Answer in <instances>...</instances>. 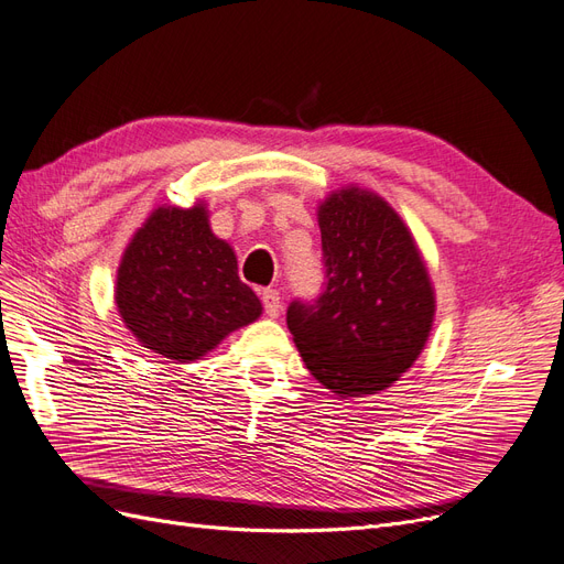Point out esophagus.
<instances>
[{
    "label": "esophagus",
    "instance_id": "34e87169",
    "mask_svg": "<svg viewBox=\"0 0 564 564\" xmlns=\"http://www.w3.org/2000/svg\"><path fill=\"white\" fill-rule=\"evenodd\" d=\"M260 297H262V306H264V311H267V316L276 318L279 311H281V295H279V290L264 288L262 293H260Z\"/></svg>",
    "mask_w": 564,
    "mask_h": 564
}]
</instances>
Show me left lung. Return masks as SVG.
Masks as SVG:
<instances>
[{
    "mask_svg": "<svg viewBox=\"0 0 564 564\" xmlns=\"http://www.w3.org/2000/svg\"><path fill=\"white\" fill-rule=\"evenodd\" d=\"M325 283L293 300L288 329L314 377L341 398L388 388L430 337L434 293L413 237L379 195L346 187L318 212Z\"/></svg>",
    "mask_w": 564,
    "mask_h": 564,
    "instance_id": "left-lung-1",
    "label": "left lung"
}]
</instances>
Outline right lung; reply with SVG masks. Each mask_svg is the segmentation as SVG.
Masks as SVG:
<instances>
[{
    "label": "right lung",
    "mask_w": 564,
    "mask_h": 564,
    "mask_svg": "<svg viewBox=\"0 0 564 564\" xmlns=\"http://www.w3.org/2000/svg\"><path fill=\"white\" fill-rule=\"evenodd\" d=\"M116 304L132 335L160 356L187 362L262 314L204 206H160L124 250Z\"/></svg>",
    "instance_id": "right-lung-1"
}]
</instances>
